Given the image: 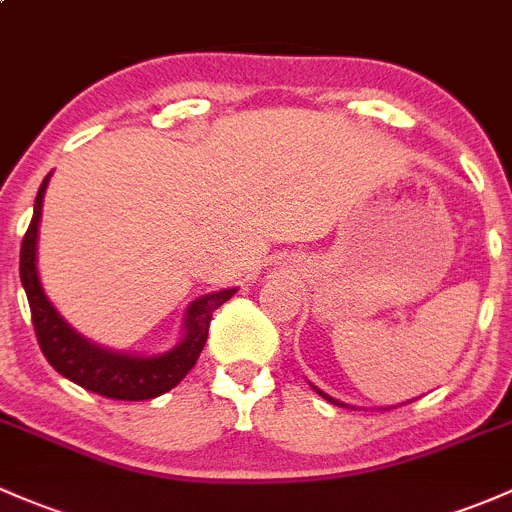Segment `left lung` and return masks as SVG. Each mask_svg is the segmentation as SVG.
I'll return each instance as SVG.
<instances>
[{"label":"left lung","mask_w":512,"mask_h":512,"mask_svg":"<svg viewBox=\"0 0 512 512\" xmlns=\"http://www.w3.org/2000/svg\"><path fill=\"white\" fill-rule=\"evenodd\" d=\"M314 390H316V392H319V395H321V397H326V400H328V402H333V405H341V402H338V400H333V397H328V395H326V392H321V390H319V387H314Z\"/></svg>","instance_id":"left-lung-1"}]
</instances>
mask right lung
Wrapping results in <instances>:
<instances>
[{"instance_id": "right-lung-1", "label": "right lung", "mask_w": 512, "mask_h": 512, "mask_svg": "<svg viewBox=\"0 0 512 512\" xmlns=\"http://www.w3.org/2000/svg\"><path fill=\"white\" fill-rule=\"evenodd\" d=\"M48 179H51V174L43 179L39 193H36L34 218H31L29 230L21 240L19 255L21 284H24L26 299H29L31 321H34V331L43 355L63 378L85 387L88 392L110 397V400L139 402L164 395L171 387L179 385L188 370L196 365L198 355L206 346L213 311L233 297L238 289L203 294V297L191 301L184 319V338L166 353L142 358V355L117 353L95 346L88 338L80 336L75 328L68 326L63 316L53 309V304L43 294L39 270H36V240H39V220Z\"/></svg>"}]
</instances>
